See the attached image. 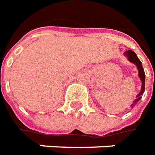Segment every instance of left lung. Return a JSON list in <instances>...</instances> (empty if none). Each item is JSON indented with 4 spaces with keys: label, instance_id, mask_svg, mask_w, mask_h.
Returning <instances> with one entry per match:
<instances>
[{
    "label": "left lung",
    "instance_id": "obj_1",
    "mask_svg": "<svg viewBox=\"0 0 155 155\" xmlns=\"http://www.w3.org/2000/svg\"><path fill=\"white\" fill-rule=\"evenodd\" d=\"M124 54V56L126 58H128V60L129 62H132L134 65H136L137 68H138V72H139V74H138V75H139V78L141 80V82H142L140 93L136 96V99H134V101L133 102V104L130 105V107L133 108L134 106L142 98L143 94L144 93V90H145V73H144V70L143 68L142 62H140V60H139V58H138V56L136 55V53L134 51H132V50H128V51H125Z\"/></svg>",
    "mask_w": 155,
    "mask_h": 155
}]
</instances>
